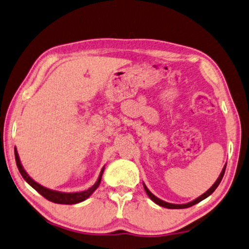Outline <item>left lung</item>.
Segmentation results:
<instances>
[{"label":"left lung","mask_w":249,"mask_h":249,"mask_svg":"<svg viewBox=\"0 0 249 249\" xmlns=\"http://www.w3.org/2000/svg\"><path fill=\"white\" fill-rule=\"evenodd\" d=\"M226 167H227V163H226V165H224V167H223V169H222V171H221V173H220V176H219V178L217 179V181H215V182L213 183V186L210 187V189H209L207 192H205V193H204L203 195H200L199 197H197L196 199L190 201V203H187V204H181V205H179V204H170V203H167V201H165V200H161L160 198L156 197V196H155V195L152 193V192L147 189L146 185H145L144 183H143V186H144V190H145V192H146V194L148 195V197L151 198V199L154 201L155 204H157V205H159V206H161V207L169 208V209H182V208H189V207H191V206H193V205H195V204L199 203V201H201L203 199L207 198L209 195H212V194L213 193L214 190L217 189L218 185L220 184V182H221V180H222V178H223V176H224V172H226Z\"/></svg>","instance_id":"left-lung-1"}]
</instances>
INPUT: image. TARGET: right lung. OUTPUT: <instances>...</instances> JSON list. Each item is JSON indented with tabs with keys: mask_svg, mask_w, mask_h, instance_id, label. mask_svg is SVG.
I'll list each match as a JSON object with an SVG mask.
<instances>
[{
	"mask_svg": "<svg viewBox=\"0 0 249 249\" xmlns=\"http://www.w3.org/2000/svg\"><path fill=\"white\" fill-rule=\"evenodd\" d=\"M15 159H16V165L18 167V170H19L20 175L22 176V178L25 179V181L28 183V184L34 187L37 193H40L42 196H43V197L49 199L50 201H53V203H56V204H64V205L78 204V203H81V201L86 200L87 198L90 197L91 194L97 189L98 185H100L103 172H104V169H105V167L102 168L97 181L95 182L94 185L90 187V189L82 191V192H76V193H64V192L50 190V189H48V187H44L41 184H39V183H36L34 179H31L29 175H28L21 165L19 155H18V153H17L16 147H15Z\"/></svg>",
	"mask_w": 249,
	"mask_h": 249,
	"instance_id": "add662e5",
	"label": "right lung"
}]
</instances>
